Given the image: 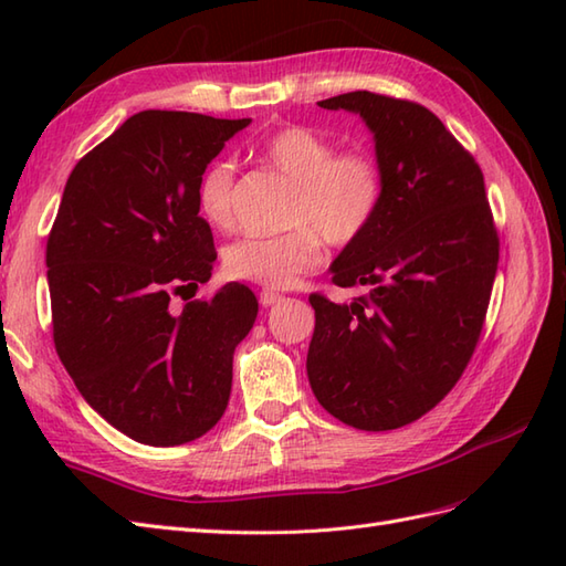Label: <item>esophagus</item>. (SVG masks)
Listing matches in <instances>:
<instances>
[{
	"mask_svg": "<svg viewBox=\"0 0 566 566\" xmlns=\"http://www.w3.org/2000/svg\"><path fill=\"white\" fill-rule=\"evenodd\" d=\"M280 302H284L282 294H276V292H272V290H262V292H260V304H262L264 308L280 304Z\"/></svg>",
	"mask_w": 566,
	"mask_h": 566,
	"instance_id": "esophagus-1",
	"label": "esophagus"
}]
</instances>
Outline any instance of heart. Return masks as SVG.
Instances as JSON below:
<instances>
[{"label": "heart", "instance_id": "b5f03b06", "mask_svg": "<svg viewBox=\"0 0 566 566\" xmlns=\"http://www.w3.org/2000/svg\"><path fill=\"white\" fill-rule=\"evenodd\" d=\"M262 160L294 185L286 207L292 228L280 235H243L223 250L233 280L284 290L298 274L316 270L323 240L353 245L377 219L384 197L381 167L365 150L335 153L333 140L304 126H284L262 140ZM235 165L216 160L199 179V209L211 226L233 219Z\"/></svg>", "mask_w": 566, "mask_h": 566}]
</instances>
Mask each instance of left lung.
<instances>
[{
	"mask_svg": "<svg viewBox=\"0 0 566 566\" xmlns=\"http://www.w3.org/2000/svg\"><path fill=\"white\" fill-rule=\"evenodd\" d=\"M359 114L384 197L365 235L333 260L353 304L311 294L306 371L318 403L359 430H394L440 403L472 357L494 286L499 235L484 175L426 106L371 92L318 102Z\"/></svg>",
	"mask_w": 566,
	"mask_h": 566,
	"instance_id": "1",
	"label": "left lung"
}]
</instances>
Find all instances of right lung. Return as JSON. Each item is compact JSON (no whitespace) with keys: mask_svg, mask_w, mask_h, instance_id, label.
I'll use <instances>...</instances> for the list:
<instances>
[{"mask_svg":"<svg viewBox=\"0 0 566 566\" xmlns=\"http://www.w3.org/2000/svg\"><path fill=\"white\" fill-rule=\"evenodd\" d=\"M248 124L138 112L67 177L45 248L55 350L84 401L136 442L197 440L228 406L255 294L231 282L179 314L170 296L211 280L199 179Z\"/></svg>","mask_w":566,"mask_h":566,"instance_id":"obj_1","label":"right lung"}]
</instances>
